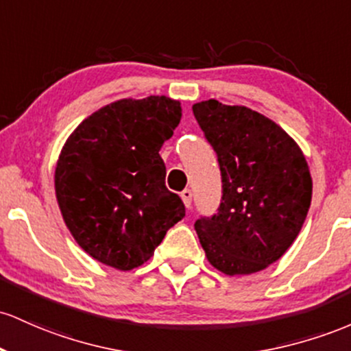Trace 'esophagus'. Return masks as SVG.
<instances>
[{
    "instance_id": "34e87169",
    "label": "esophagus",
    "mask_w": 351,
    "mask_h": 351,
    "mask_svg": "<svg viewBox=\"0 0 351 351\" xmlns=\"http://www.w3.org/2000/svg\"><path fill=\"white\" fill-rule=\"evenodd\" d=\"M180 197H182L184 204H186L187 208L192 206V191L191 189H184V191L180 192Z\"/></svg>"
}]
</instances>
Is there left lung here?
<instances>
[{"label":"left lung","mask_w":351,"mask_h":351,"mask_svg":"<svg viewBox=\"0 0 351 351\" xmlns=\"http://www.w3.org/2000/svg\"><path fill=\"white\" fill-rule=\"evenodd\" d=\"M212 145L222 197L194 227L208 262L227 275L263 270L297 239L312 199L300 147L282 128L245 106L215 99L192 106Z\"/></svg>","instance_id":"8db88e82"}]
</instances>
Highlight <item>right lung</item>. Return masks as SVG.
<instances>
[{
  "instance_id": "obj_1",
  "label": "right lung",
  "mask_w": 351,
  "mask_h": 351,
  "mask_svg": "<svg viewBox=\"0 0 351 351\" xmlns=\"http://www.w3.org/2000/svg\"><path fill=\"white\" fill-rule=\"evenodd\" d=\"M165 96L121 99L90 114L62 147L56 197L62 219L90 257L119 270L143 265L186 215L165 187L159 151L180 123Z\"/></svg>"
}]
</instances>
